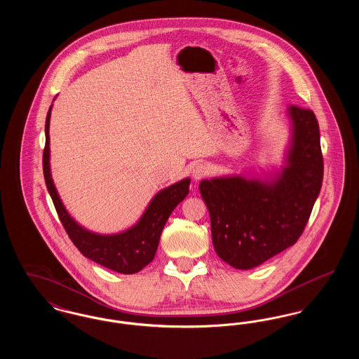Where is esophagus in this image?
<instances>
[{"label": "esophagus", "mask_w": 359, "mask_h": 359, "mask_svg": "<svg viewBox=\"0 0 359 359\" xmlns=\"http://www.w3.org/2000/svg\"><path fill=\"white\" fill-rule=\"evenodd\" d=\"M208 173H210V168L205 164H196L192 168V177H194V180H201V179L205 177Z\"/></svg>", "instance_id": "esophagus-1"}]
</instances>
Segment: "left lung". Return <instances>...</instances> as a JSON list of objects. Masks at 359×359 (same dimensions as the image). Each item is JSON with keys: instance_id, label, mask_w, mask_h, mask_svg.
Returning <instances> with one entry per match:
<instances>
[{"instance_id": "1", "label": "left lung", "mask_w": 359, "mask_h": 359, "mask_svg": "<svg viewBox=\"0 0 359 359\" xmlns=\"http://www.w3.org/2000/svg\"><path fill=\"white\" fill-rule=\"evenodd\" d=\"M292 140L287 165L271 182L242 176L202 180L217 255L252 269L297 242L323 182L319 123L312 110L288 109Z\"/></svg>"}]
</instances>
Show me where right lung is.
Segmentation results:
<instances>
[{
	"label": "right lung",
	"mask_w": 359,
	"mask_h": 359,
	"mask_svg": "<svg viewBox=\"0 0 359 359\" xmlns=\"http://www.w3.org/2000/svg\"><path fill=\"white\" fill-rule=\"evenodd\" d=\"M50 118L51 107L46 120L43 172L52 202L69 239L83 256L110 271L123 274L140 272L154 259L164 224L175 207L188 195L189 179H183L170 187L161 189L152 199L141 219L129 230L114 236L91 233L69 217L53 186L50 170Z\"/></svg>",
	"instance_id": "obj_1"
}]
</instances>
